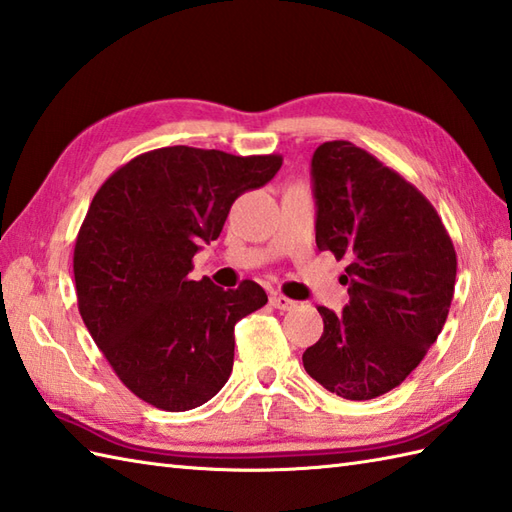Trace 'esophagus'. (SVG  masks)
I'll return each instance as SVG.
<instances>
[{"label":"esophagus","mask_w":512,"mask_h":512,"mask_svg":"<svg viewBox=\"0 0 512 512\" xmlns=\"http://www.w3.org/2000/svg\"><path fill=\"white\" fill-rule=\"evenodd\" d=\"M270 306L277 308V310H292L297 306V301H292L284 295H277V292H273V295H270Z\"/></svg>","instance_id":"1"}]
</instances>
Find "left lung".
I'll return each instance as SVG.
<instances>
[{"label": "left lung", "instance_id": "left-lung-1", "mask_svg": "<svg viewBox=\"0 0 512 512\" xmlns=\"http://www.w3.org/2000/svg\"><path fill=\"white\" fill-rule=\"evenodd\" d=\"M317 246L347 259L341 314L319 306L321 339L303 367L332 394L372 400L398 387L436 343L458 259L438 211L411 182L347 140L312 156Z\"/></svg>", "mask_w": 512, "mask_h": 512}]
</instances>
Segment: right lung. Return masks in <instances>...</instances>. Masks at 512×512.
I'll return each instance as SVG.
<instances>
[{
  "label": "right lung",
  "instance_id": "add662e5",
  "mask_svg": "<svg viewBox=\"0 0 512 512\" xmlns=\"http://www.w3.org/2000/svg\"><path fill=\"white\" fill-rule=\"evenodd\" d=\"M281 156L187 145L140 154L96 191L74 244L79 312L121 383L165 411L211 400L231 376L235 323L268 303L242 281H193V255L231 204L275 178Z\"/></svg>",
  "mask_w": 512,
  "mask_h": 512
}]
</instances>
